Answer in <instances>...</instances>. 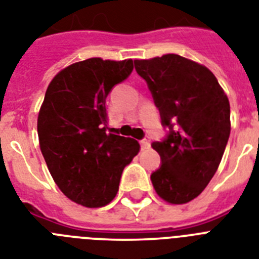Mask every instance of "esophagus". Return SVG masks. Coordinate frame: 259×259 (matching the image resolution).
<instances>
[{
  "label": "esophagus",
  "mask_w": 259,
  "mask_h": 259,
  "mask_svg": "<svg viewBox=\"0 0 259 259\" xmlns=\"http://www.w3.org/2000/svg\"><path fill=\"white\" fill-rule=\"evenodd\" d=\"M141 148L142 149H149L150 148V140L149 138H144V140L141 141Z\"/></svg>",
  "instance_id": "34e87169"
}]
</instances>
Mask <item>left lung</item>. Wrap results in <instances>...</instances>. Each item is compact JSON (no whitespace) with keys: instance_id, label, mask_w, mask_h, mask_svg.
Instances as JSON below:
<instances>
[{"instance_id":"1","label":"left lung","mask_w":259,"mask_h":259,"mask_svg":"<svg viewBox=\"0 0 259 259\" xmlns=\"http://www.w3.org/2000/svg\"><path fill=\"white\" fill-rule=\"evenodd\" d=\"M134 66L170 129L166 140L151 144L162 162L151 184L166 202H190L207 186L224 155L230 136L228 96L209 69L178 54L136 60Z\"/></svg>"}]
</instances>
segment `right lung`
I'll return each instance as SVG.
<instances>
[{"instance_id": "add662e5", "label": "right lung", "mask_w": 259, "mask_h": 259, "mask_svg": "<svg viewBox=\"0 0 259 259\" xmlns=\"http://www.w3.org/2000/svg\"><path fill=\"white\" fill-rule=\"evenodd\" d=\"M133 60L89 58L58 71L37 119L39 148L52 177L69 199L102 207L117 195L121 174L138 154L129 137L106 133V97L129 77Z\"/></svg>"}]
</instances>
